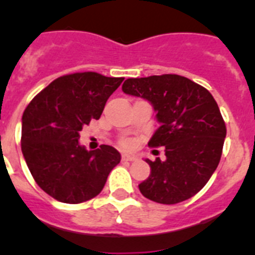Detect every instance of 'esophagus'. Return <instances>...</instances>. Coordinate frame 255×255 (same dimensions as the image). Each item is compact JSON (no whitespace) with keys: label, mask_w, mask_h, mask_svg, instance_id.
Segmentation results:
<instances>
[{"label":"esophagus","mask_w":255,"mask_h":255,"mask_svg":"<svg viewBox=\"0 0 255 255\" xmlns=\"http://www.w3.org/2000/svg\"><path fill=\"white\" fill-rule=\"evenodd\" d=\"M123 159L124 161H136L138 159V155L135 154H130V153H124L123 154Z\"/></svg>","instance_id":"1"}]
</instances>
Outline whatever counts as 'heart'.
I'll list each match as a JSON object with an SVG mask.
<instances>
[{
  "instance_id": "heart-1",
  "label": "heart",
  "mask_w": 255,
  "mask_h": 255,
  "mask_svg": "<svg viewBox=\"0 0 255 255\" xmlns=\"http://www.w3.org/2000/svg\"><path fill=\"white\" fill-rule=\"evenodd\" d=\"M129 141H128V140H125V141H124V145H125V147H128V145H129Z\"/></svg>"
}]
</instances>
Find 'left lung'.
<instances>
[{"label":"left lung","mask_w":255,"mask_h":255,"mask_svg":"<svg viewBox=\"0 0 255 255\" xmlns=\"http://www.w3.org/2000/svg\"><path fill=\"white\" fill-rule=\"evenodd\" d=\"M123 92L152 105L159 128L150 147H164L166 159L145 158L150 175L139 184L148 199L176 204L202 190L220 163L226 126L206 88L175 74L128 79Z\"/></svg>","instance_id":"left-lung-1"}]
</instances>
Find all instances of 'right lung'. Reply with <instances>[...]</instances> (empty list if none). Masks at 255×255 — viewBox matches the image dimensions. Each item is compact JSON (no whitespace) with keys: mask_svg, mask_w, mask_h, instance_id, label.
Returning a JSON list of instances; mask_svg holds the SVG:
<instances>
[{"mask_svg":"<svg viewBox=\"0 0 255 255\" xmlns=\"http://www.w3.org/2000/svg\"><path fill=\"white\" fill-rule=\"evenodd\" d=\"M123 80L92 71L61 76L22 114L24 159L39 188L58 202L78 204L97 197L120 163V153L111 145L87 150L79 143V132L100 119Z\"/></svg>","mask_w":255,"mask_h":255,"instance_id":"obj_1","label":"right lung"}]
</instances>
